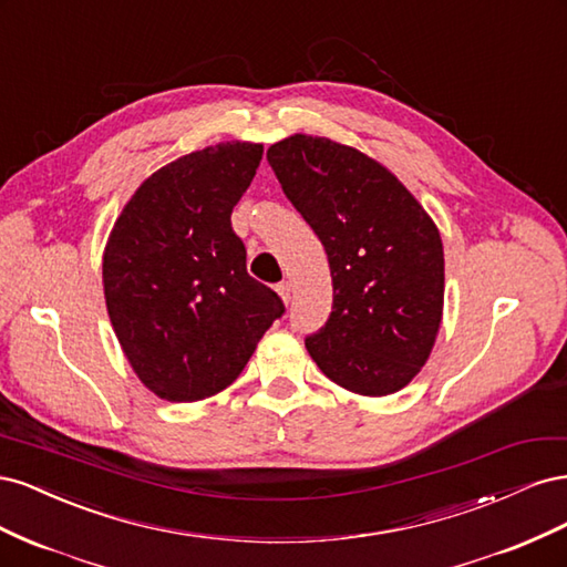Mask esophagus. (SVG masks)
Returning <instances> with one entry per match:
<instances>
[{
  "label": "esophagus",
  "mask_w": 567,
  "mask_h": 567,
  "mask_svg": "<svg viewBox=\"0 0 567 567\" xmlns=\"http://www.w3.org/2000/svg\"><path fill=\"white\" fill-rule=\"evenodd\" d=\"M277 290H279V296H281L284 302H290V293H293V286H290L288 281H281V284L277 286Z\"/></svg>",
  "instance_id": "esophagus-1"
}]
</instances>
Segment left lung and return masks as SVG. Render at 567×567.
Segmentation results:
<instances>
[{
  "label": "left lung",
  "instance_id": "left-lung-1",
  "mask_svg": "<svg viewBox=\"0 0 567 567\" xmlns=\"http://www.w3.org/2000/svg\"><path fill=\"white\" fill-rule=\"evenodd\" d=\"M267 161L329 257L333 307L305 348L333 383L367 398L402 390L435 346L444 252L404 184L357 148L293 134Z\"/></svg>",
  "mask_w": 567,
  "mask_h": 567
}]
</instances>
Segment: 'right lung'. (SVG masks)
Here are the masks:
<instances>
[{"instance_id":"1","label":"right lung","mask_w":567,"mask_h":567,"mask_svg":"<svg viewBox=\"0 0 567 567\" xmlns=\"http://www.w3.org/2000/svg\"><path fill=\"white\" fill-rule=\"evenodd\" d=\"M262 144L208 146L153 173L117 217L104 252L109 317L140 381L167 402L231 385L284 300L246 269L231 210Z\"/></svg>"}]
</instances>
